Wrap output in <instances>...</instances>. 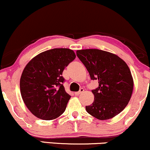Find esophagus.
I'll use <instances>...</instances> for the list:
<instances>
[{
    "label": "esophagus",
    "instance_id": "1",
    "mask_svg": "<svg viewBox=\"0 0 150 150\" xmlns=\"http://www.w3.org/2000/svg\"><path fill=\"white\" fill-rule=\"evenodd\" d=\"M83 91H84L83 88H81L80 90H79V91H78V92L75 93V95H76V96H79V95L81 94L82 93H83Z\"/></svg>",
    "mask_w": 150,
    "mask_h": 150
}]
</instances>
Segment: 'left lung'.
<instances>
[{
  "mask_svg": "<svg viewBox=\"0 0 150 150\" xmlns=\"http://www.w3.org/2000/svg\"><path fill=\"white\" fill-rule=\"evenodd\" d=\"M92 80L99 86L93 90L94 101L86 107L88 114L100 120L112 119L124 110L131 99L133 79L125 62L117 54L98 49L76 51Z\"/></svg>",
  "mask_w": 150,
  "mask_h": 150,
  "instance_id": "obj_1",
  "label": "left lung"
}]
</instances>
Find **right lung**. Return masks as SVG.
I'll return each instance as SVG.
<instances>
[{"mask_svg":"<svg viewBox=\"0 0 150 150\" xmlns=\"http://www.w3.org/2000/svg\"><path fill=\"white\" fill-rule=\"evenodd\" d=\"M68 48H54L37 54L24 67L20 93L24 104L35 117L53 120L66 110L71 96L65 91L62 72L75 59Z\"/></svg>","mask_w":150,"mask_h":150,"instance_id":"add662e5","label":"right lung"}]
</instances>
